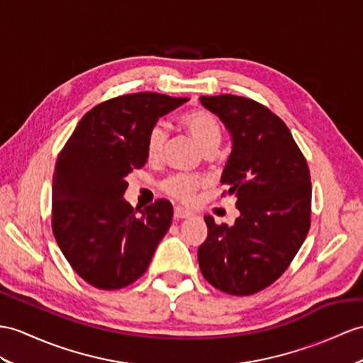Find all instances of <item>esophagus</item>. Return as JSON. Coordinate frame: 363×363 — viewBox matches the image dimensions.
I'll use <instances>...</instances> for the list:
<instances>
[{
  "instance_id": "esophagus-1",
  "label": "esophagus",
  "mask_w": 363,
  "mask_h": 363,
  "mask_svg": "<svg viewBox=\"0 0 363 363\" xmlns=\"http://www.w3.org/2000/svg\"><path fill=\"white\" fill-rule=\"evenodd\" d=\"M192 214L189 211H186V209H183V208H180V206H175L174 208V217L175 218H179V220H182V218H188V217H191Z\"/></svg>"
}]
</instances>
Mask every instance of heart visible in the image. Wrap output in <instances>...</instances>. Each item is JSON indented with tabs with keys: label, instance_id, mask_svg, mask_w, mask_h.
Segmentation results:
<instances>
[{
	"label": "heart",
	"instance_id": "obj_1",
	"mask_svg": "<svg viewBox=\"0 0 363 363\" xmlns=\"http://www.w3.org/2000/svg\"><path fill=\"white\" fill-rule=\"evenodd\" d=\"M179 123L205 154L214 152L222 141V128H220L218 120L206 111L191 109L183 112L179 117ZM164 141L166 130L163 126H152L146 138V155L149 160H157L162 155ZM203 184H205V180L199 179V177L175 174L164 180L163 189L172 199L182 203H189L194 199V194Z\"/></svg>",
	"mask_w": 363,
	"mask_h": 363
}]
</instances>
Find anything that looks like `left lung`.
<instances>
[{"mask_svg": "<svg viewBox=\"0 0 363 363\" xmlns=\"http://www.w3.org/2000/svg\"><path fill=\"white\" fill-rule=\"evenodd\" d=\"M220 118L233 149L220 183L235 196L240 216L233 226L205 216L200 271L233 296H250L274 284L296 257L309 231L311 177L289 129L260 103L237 95L201 96Z\"/></svg>", "mask_w": 363, "mask_h": 363, "instance_id": "8db88e82", "label": "left lung"}]
</instances>
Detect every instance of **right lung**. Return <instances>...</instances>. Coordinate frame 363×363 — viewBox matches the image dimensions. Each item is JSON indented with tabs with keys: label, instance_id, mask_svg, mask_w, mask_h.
<instances>
[{
	"label": "right lung",
	"instance_id": "add662e5",
	"mask_svg": "<svg viewBox=\"0 0 363 363\" xmlns=\"http://www.w3.org/2000/svg\"><path fill=\"white\" fill-rule=\"evenodd\" d=\"M186 101L154 92L104 101L79 120L60 152L52 229L70 267L89 285L120 289L134 284L169 229V201L138 211L123 196L126 177L147 162L149 130Z\"/></svg>",
	"mask_w": 363,
	"mask_h": 363
}]
</instances>
